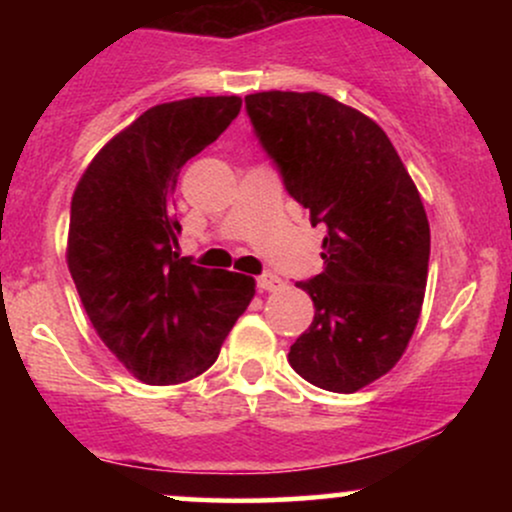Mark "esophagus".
<instances>
[{
	"mask_svg": "<svg viewBox=\"0 0 512 512\" xmlns=\"http://www.w3.org/2000/svg\"><path fill=\"white\" fill-rule=\"evenodd\" d=\"M257 286H260V291H276L284 286V281H281L279 274L274 272H264L257 276Z\"/></svg>",
	"mask_w": 512,
	"mask_h": 512,
	"instance_id": "1",
	"label": "esophagus"
}]
</instances>
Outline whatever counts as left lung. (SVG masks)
<instances>
[{
  "label": "left lung",
  "instance_id": "1",
  "mask_svg": "<svg viewBox=\"0 0 512 512\" xmlns=\"http://www.w3.org/2000/svg\"><path fill=\"white\" fill-rule=\"evenodd\" d=\"M245 110L286 192L327 228L322 272L298 281L315 317L289 363L322 390H361L402 358L424 305L419 190L383 129L325 93H252Z\"/></svg>",
  "mask_w": 512,
  "mask_h": 512
}]
</instances>
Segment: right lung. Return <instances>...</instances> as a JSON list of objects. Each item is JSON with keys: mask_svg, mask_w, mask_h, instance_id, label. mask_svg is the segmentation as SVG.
I'll return each instance as SVG.
<instances>
[{"mask_svg": "<svg viewBox=\"0 0 512 512\" xmlns=\"http://www.w3.org/2000/svg\"><path fill=\"white\" fill-rule=\"evenodd\" d=\"M238 96L154 105L101 149L76 185L67 264L103 344L146 385L197 378L255 296L252 276L175 252L182 166L240 113Z\"/></svg>", "mask_w": 512, "mask_h": 512, "instance_id": "right-lung-1", "label": "right lung"}]
</instances>
